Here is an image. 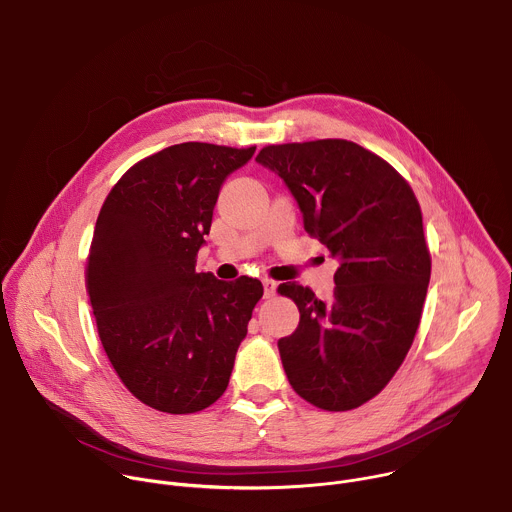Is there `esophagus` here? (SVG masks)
I'll return each instance as SVG.
<instances>
[{
    "label": "esophagus",
    "instance_id": "1",
    "mask_svg": "<svg viewBox=\"0 0 512 512\" xmlns=\"http://www.w3.org/2000/svg\"><path fill=\"white\" fill-rule=\"evenodd\" d=\"M275 291H277V283L271 281V279H263V296L273 298Z\"/></svg>",
    "mask_w": 512,
    "mask_h": 512
}]
</instances>
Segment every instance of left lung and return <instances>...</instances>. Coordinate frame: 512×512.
Returning a JSON list of instances; mask_svg holds the SVG:
<instances>
[{
    "mask_svg": "<svg viewBox=\"0 0 512 512\" xmlns=\"http://www.w3.org/2000/svg\"><path fill=\"white\" fill-rule=\"evenodd\" d=\"M257 162L338 261L330 300L279 285L300 308L296 332L277 342L283 371L308 403L354 409L391 381L419 326L431 275L419 202L385 160L346 139L267 145Z\"/></svg>",
    "mask_w": 512,
    "mask_h": 512,
    "instance_id": "obj_1",
    "label": "left lung"
}]
</instances>
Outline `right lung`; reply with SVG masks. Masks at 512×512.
I'll return each instance as SVG.
<instances>
[{
  "mask_svg": "<svg viewBox=\"0 0 512 512\" xmlns=\"http://www.w3.org/2000/svg\"><path fill=\"white\" fill-rule=\"evenodd\" d=\"M255 148L186 141L141 160L95 225L87 289L99 338L123 385L164 413H196L227 391L259 279L196 271L225 180Z\"/></svg>",
  "mask_w": 512,
  "mask_h": 512,
  "instance_id": "add662e5",
  "label": "right lung"
}]
</instances>
